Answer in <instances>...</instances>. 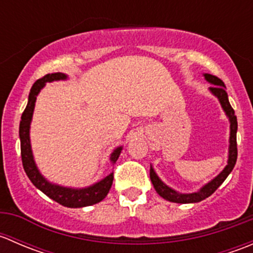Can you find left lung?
Listing matches in <instances>:
<instances>
[{
	"instance_id": "1",
	"label": "left lung",
	"mask_w": 253,
	"mask_h": 253,
	"mask_svg": "<svg viewBox=\"0 0 253 253\" xmlns=\"http://www.w3.org/2000/svg\"><path fill=\"white\" fill-rule=\"evenodd\" d=\"M205 77L209 83H211L213 85L211 86V91L219 99L221 106H223L224 111L228 115L229 120H230V147H229V160L228 165L225 167V169L216 176L214 180H211V182L207 183L203 188H201L198 192L195 193H188V195H182V193H177L176 191L171 190L170 187H168L157 174L154 172V170L150 168V180H152L153 186H154L155 191L162 196L165 200L170 201V202L175 203H196L201 202V201L206 200L207 197L214 193L216 191V188L221 185V183L225 181V178L228 177L229 174L231 172V170L234 169L236 164L237 159V143H236V131H237V120L235 116V111L231 108L230 103H229L228 99V93L225 91V85H224L223 81L220 78L215 77L213 75H208L206 73Z\"/></svg>"
}]
</instances>
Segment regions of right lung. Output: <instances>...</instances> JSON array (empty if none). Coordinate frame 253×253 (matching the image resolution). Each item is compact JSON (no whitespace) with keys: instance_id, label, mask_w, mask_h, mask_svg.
Returning <instances> with one entry per match:
<instances>
[{"instance_id":"right-lung-1","label":"right lung","mask_w":253,"mask_h":253,"mask_svg":"<svg viewBox=\"0 0 253 253\" xmlns=\"http://www.w3.org/2000/svg\"><path fill=\"white\" fill-rule=\"evenodd\" d=\"M67 76L63 73H48L44 76L42 78L38 79L34 84H33L32 89L29 93V100H28L27 108L23 111L22 117H20L19 124V138H20V155H22V163L23 168H24L25 174L28 175L29 180L32 181L33 185L37 188H39L42 192H44L47 197L53 200L55 202L60 203V205L65 207H70V208H81V207H86L95 205L103 201L106 197V195L110 191L112 181H114V172L106 176L105 178L100 181V182L95 183V185L90 186V187L82 188V190H73V188H66L61 187V186L52 185V183L47 182L42 174L38 170L37 165H35L34 159H33L32 148H30V139H29V127L30 121H32L33 111H34L35 100H37V95L39 91L42 90V86L45 85L46 82L58 81V79H66ZM122 147L116 148L114 153L111 154V162L115 163L117 158L120 157Z\"/></svg>"}]
</instances>
